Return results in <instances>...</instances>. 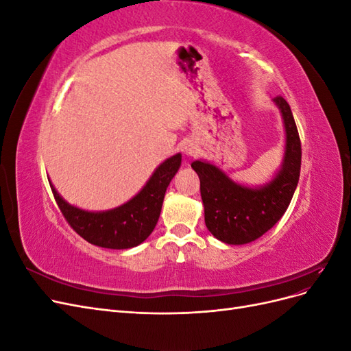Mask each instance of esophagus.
<instances>
[{
    "mask_svg": "<svg viewBox=\"0 0 351 351\" xmlns=\"http://www.w3.org/2000/svg\"><path fill=\"white\" fill-rule=\"evenodd\" d=\"M182 151L183 154L187 156V158H192L197 154L199 151V146L193 142V141H186L183 145H182Z\"/></svg>",
    "mask_w": 351,
    "mask_h": 351,
    "instance_id": "34e87169",
    "label": "esophagus"
}]
</instances>
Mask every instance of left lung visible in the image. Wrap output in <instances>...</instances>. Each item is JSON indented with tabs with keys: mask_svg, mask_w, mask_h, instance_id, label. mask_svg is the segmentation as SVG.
<instances>
[{
	"mask_svg": "<svg viewBox=\"0 0 351 351\" xmlns=\"http://www.w3.org/2000/svg\"><path fill=\"white\" fill-rule=\"evenodd\" d=\"M281 112L285 145L281 167L262 186L237 183L215 164L196 159L192 168L200 180L205 224L210 234L227 244H246L271 230L289 208L299 183L302 145L290 105L282 97L274 98Z\"/></svg>",
	"mask_w": 351,
	"mask_h": 351,
	"instance_id": "obj_1",
	"label": "left lung"
}]
</instances>
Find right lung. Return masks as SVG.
I'll list each match as a JSON object with an SVG mask.
<instances>
[{
  "label": "right lung",
  "mask_w": 351,
  "mask_h": 351,
  "mask_svg": "<svg viewBox=\"0 0 351 351\" xmlns=\"http://www.w3.org/2000/svg\"><path fill=\"white\" fill-rule=\"evenodd\" d=\"M182 165V154L167 158L156 167L141 192L125 204L108 210H84L70 205L49 186L71 228L95 246L105 249H132L139 246L154 231L161 214L167 187Z\"/></svg>",
  "instance_id": "1"
}]
</instances>
